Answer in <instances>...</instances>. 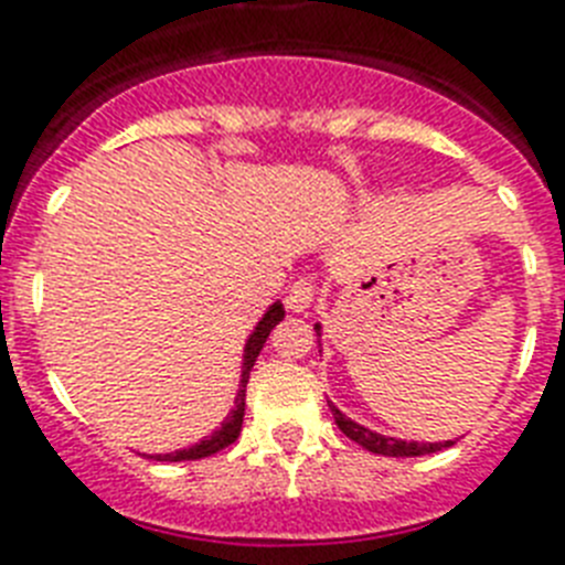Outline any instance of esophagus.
Here are the masks:
<instances>
[{"mask_svg": "<svg viewBox=\"0 0 565 565\" xmlns=\"http://www.w3.org/2000/svg\"><path fill=\"white\" fill-rule=\"evenodd\" d=\"M315 294H317L315 282H311L309 277H300L291 288H288V300H286L288 309H291V311H309L311 302H315Z\"/></svg>", "mask_w": 565, "mask_h": 565, "instance_id": "1", "label": "esophagus"}]
</instances>
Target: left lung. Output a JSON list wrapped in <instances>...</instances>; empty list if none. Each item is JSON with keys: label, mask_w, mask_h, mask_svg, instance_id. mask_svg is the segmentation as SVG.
I'll return each mask as SVG.
<instances>
[{"label": "left lung", "mask_w": 565, "mask_h": 565, "mask_svg": "<svg viewBox=\"0 0 565 565\" xmlns=\"http://www.w3.org/2000/svg\"><path fill=\"white\" fill-rule=\"evenodd\" d=\"M317 334H320V326H315ZM332 407V416H334V424L340 427V433L343 436H349L352 441H358L361 447H366L370 454H377V456H427V454H436V450H445V447H450L454 441H436V445H418V441H401V439H390V436H381V433H372L370 427H363V424L352 422V418H347L343 413H340L334 404H329Z\"/></svg>", "instance_id": "8db88e82"}]
</instances>
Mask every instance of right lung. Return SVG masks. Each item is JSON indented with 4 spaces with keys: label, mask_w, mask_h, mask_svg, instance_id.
Masks as SVG:
<instances>
[{
    "label": "right lung",
    "mask_w": 565,
    "mask_h": 565,
    "mask_svg": "<svg viewBox=\"0 0 565 565\" xmlns=\"http://www.w3.org/2000/svg\"><path fill=\"white\" fill-rule=\"evenodd\" d=\"M286 317V309H282V302H274L271 309L265 311V317L259 320V326L254 329V334L248 338L245 343V363H242V381H239V393H236V407L231 409V416L225 418V424L218 427L213 436H204L199 445L193 447H184V450H175V454H161V456H152L158 461H193V459H207V456L218 454V450H225L227 445L239 439L242 433V418H245V386H248V377L250 370H254L256 358L263 352L265 340L271 334L274 326L279 323Z\"/></svg>",
    "instance_id": "1"
}]
</instances>
